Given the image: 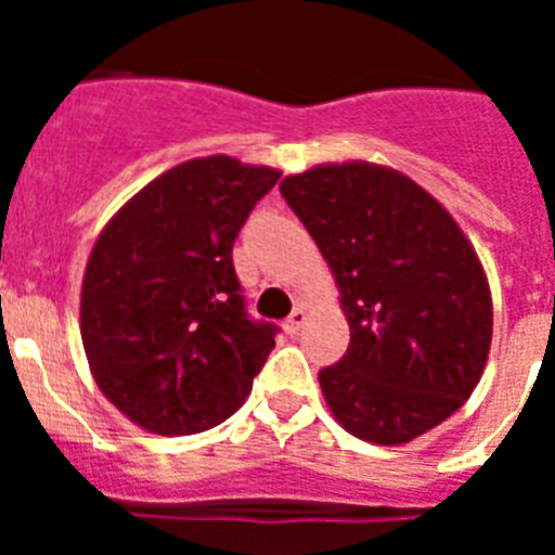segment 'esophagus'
<instances>
[{
	"instance_id": "esophagus-1",
	"label": "esophagus",
	"mask_w": 555,
	"mask_h": 555,
	"mask_svg": "<svg viewBox=\"0 0 555 555\" xmlns=\"http://www.w3.org/2000/svg\"><path fill=\"white\" fill-rule=\"evenodd\" d=\"M302 325H306V311H302V308H294V311L286 317V322H283V327H286L288 336H294V333L300 331Z\"/></svg>"
}]
</instances>
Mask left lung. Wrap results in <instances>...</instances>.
Returning a JSON list of instances; mask_svg holds the SVG:
<instances>
[{"label": "left lung", "instance_id": "8db88e82", "mask_svg": "<svg viewBox=\"0 0 555 555\" xmlns=\"http://www.w3.org/2000/svg\"><path fill=\"white\" fill-rule=\"evenodd\" d=\"M341 288L350 347L320 384L352 436L403 444L436 428L478 386L492 297L448 210L395 169L317 166L281 183Z\"/></svg>", "mask_w": 555, "mask_h": 555}]
</instances>
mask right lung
Wrapping results in <instances>:
<instances>
[{"label":"right lung","mask_w":555,"mask_h":555,"mask_svg":"<svg viewBox=\"0 0 555 555\" xmlns=\"http://www.w3.org/2000/svg\"><path fill=\"white\" fill-rule=\"evenodd\" d=\"M281 171L228 155L189 160L141 189L88 258L80 333L96 384L160 436L224 423L281 327L247 311L233 242Z\"/></svg>","instance_id":"right-lung-1"}]
</instances>
